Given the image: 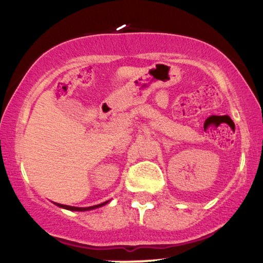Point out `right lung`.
<instances>
[{"label":"right lung","mask_w":263,"mask_h":263,"mask_svg":"<svg viewBox=\"0 0 263 263\" xmlns=\"http://www.w3.org/2000/svg\"><path fill=\"white\" fill-rule=\"evenodd\" d=\"M107 202L108 201L102 202V204H98V205L88 206V208H75V206H68V205H62V204H57V206H59V208H63V209H66V210H71V211H87V210H93V209L101 208V206L105 205Z\"/></svg>","instance_id":"add662e5"}]
</instances>
